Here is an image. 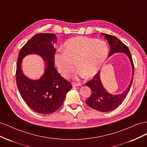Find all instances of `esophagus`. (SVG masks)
Returning a JSON list of instances; mask_svg holds the SVG:
<instances>
[{
    "label": "esophagus",
    "instance_id": "1",
    "mask_svg": "<svg viewBox=\"0 0 147 147\" xmlns=\"http://www.w3.org/2000/svg\"><path fill=\"white\" fill-rule=\"evenodd\" d=\"M72 86H82V84L80 83H76V82H72Z\"/></svg>",
    "mask_w": 147,
    "mask_h": 147
}]
</instances>
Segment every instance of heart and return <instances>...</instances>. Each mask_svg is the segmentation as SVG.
I'll list each match as a JSON object with an SVG mask.
<instances>
[{
  "instance_id": "obj_1",
  "label": "heart",
  "mask_w": 147,
  "mask_h": 147,
  "mask_svg": "<svg viewBox=\"0 0 147 147\" xmlns=\"http://www.w3.org/2000/svg\"><path fill=\"white\" fill-rule=\"evenodd\" d=\"M63 51L57 52L55 62L59 72L67 76L75 68V63L79 70L76 77H92L99 72L108 56L107 43L100 40L76 37L68 40Z\"/></svg>"
}]
</instances>
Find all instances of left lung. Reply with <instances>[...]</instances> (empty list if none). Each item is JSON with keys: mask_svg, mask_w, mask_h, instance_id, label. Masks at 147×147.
<instances>
[{"mask_svg": "<svg viewBox=\"0 0 147 147\" xmlns=\"http://www.w3.org/2000/svg\"><path fill=\"white\" fill-rule=\"evenodd\" d=\"M102 34L104 35L106 39L107 40L110 47L108 57L116 53H124L130 59L132 72H134V65L128 47L120 40L113 35L104 33H102ZM132 74L129 85L128 86L126 90L120 94L112 95L107 92L102 86L100 79V72H99L93 77L91 80L85 83L86 85L90 87L91 90V94L86 99V103L91 108L102 112H110V111L117 108L119 105L122 104L123 101L126 98L130 90L133 78H134L133 77L134 73Z\"/></svg>", "mask_w": 147, "mask_h": 147, "instance_id": "left-lung-1", "label": "left lung"}]
</instances>
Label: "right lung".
Masks as SVG:
<instances>
[{
    "label": "right lung",
    "mask_w": 147,
    "mask_h": 147,
    "mask_svg": "<svg viewBox=\"0 0 147 147\" xmlns=\"http://www.w3.org/2000/svg\"><path fill=\"white\" fill-rule=\"evenodd\" d=\"M56 37L51 33L35 35L21 48L18 57L16 70L17 87L24 102L34 112L50 114L63 105L67 92L72 88L70 82L64 78L55 66L54 43ZM42 55L47 62L45 74L38 81H32L23 75L21 61L28 54Z\"/></svg>",
    "instance_id": "add662e5"
}]
</instances>
